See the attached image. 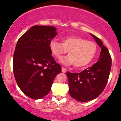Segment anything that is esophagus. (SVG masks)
I'll return each instance as SVG.
<instances>
[{
    "label": "esophagus",
    "mask_w": 121,
    "mask_h": 121,
    "mask_svg": "<svg viewBox=\"0 0 121 121\" xmlns=\"http://www.w3.org/2000/svg\"><path fill=\"white\" fill-rule=\"evenodd\" d=\"M61 70H62V73H66V69H65V68L62 67Z\"/></svg>",
    "instance_id": "1"
}]
</instances>
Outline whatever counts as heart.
Wrapping results in <instances>:
<instances>
[{
	"label": "heart",
	"mask_w": 121,
	"mask_h": 121,
	"mask_svg": "<svg viewBox=\"0 0 121 121\" xmlns=\"http://www.w3.org/2000/svg\"><path fill=\"white\" fill-rule=\"evenodd\" d=\"M51 53L56 58H60L67 52V56L61 58L60 61L65 65L74 64L76 68H82L88 65L95 56L97 44L91 41L77 36H68L62 39V43L56 39L49 43Z\"/></svg>",
	"instance_id": "obj_1"
}]
</instances>
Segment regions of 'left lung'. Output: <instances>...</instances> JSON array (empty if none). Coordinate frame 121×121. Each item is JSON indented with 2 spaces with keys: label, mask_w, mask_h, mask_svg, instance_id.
<instances>
[{
  "label": "left lung",
  "mask_w": 121,
  "mask_h": 121,
  "mask_svg": "<svg viewBox=\"0 0 121 121\" xmlns=\"http://www.w3.org/2000/svg\"><path fill=\"white\" fill-rule=\"evenodd\" d=\"M101 51L98 61L80 73L67 72L71 97L80 102L97 98L107 85L111 68V57L102 41L91 34Z\"/></svg>",
  "instance_id": "obj_1"
}]
</instances>
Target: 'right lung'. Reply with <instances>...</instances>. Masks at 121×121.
Here are the masks:
<instances>
[{"label": "right lung", "mask_w": 121, "mask_h": 121, "mask_svg": "<svg viewBox=\"0 0 121 121\" xmlns=\"http://www.w3.org/2000/svg\"><path fill=\"white\" fill-rule=\"evenodd\" d=\"M51 26L35 25L20 37L13 56V73L20 90L27 97L42 98L49 93L61 67L52 56L49 43L57 36Z\"/></svg>", "instance_id": "right-lung-1"}]
</instances>
